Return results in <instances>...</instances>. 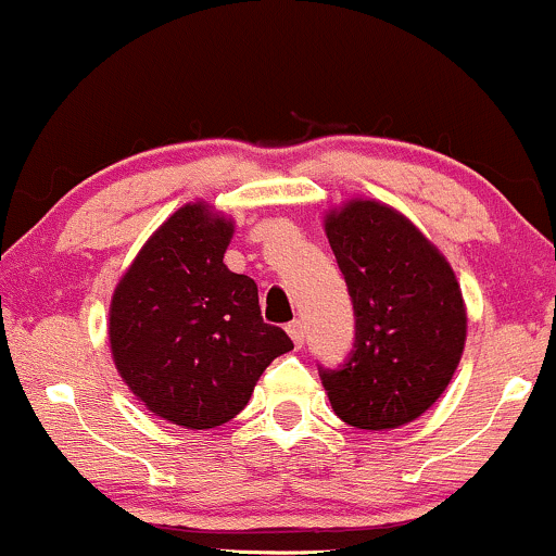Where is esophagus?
I'll list each match as a JSON object with an SVG mask.
<instances>
[{
    "mask_svg": "<svg viewBox=\"0 0 556 556\" xmlns=\"http://www.w3.org/2000/svg\"><path fill=\"white\" fill-rule=\"evenodd\" d=\"M287 334H290V340L295 342V348H303V340H305V327L300 321H292L287 324Z\"/></svg>",
    "mask_w": 556,
    "mask_h": 556,
    "instance_id": "34e87169",
    "label": "esophagus"
}]
</instances>
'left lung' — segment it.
<instances>
[{
	"instance_id": "1",
	"label": "left lung",
	"mask_w": 556,
	"mask_h": 556,
	"mask_svg": "<svg viewBox=\"0 0 556 556\" xmlns=\"http://www.w3.org/2000/svg\"><path fill=\"white\" fill-rule=\"evenodd\" d=\"M324 229L355 308V350L321 371L344 424L389 431L444 394L460 366L468 311L450 261L420 229L376 198L329 208Z\"/></svg>"
}]
</instances>
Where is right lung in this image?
<instances>
[{"label":"right lung","mask_w":556,"mask_h":556,"mask_svg":"<svg viewBox=\"0 0 556 556\" xmlns=\"http://www.w3.org/2000/svg\"><path fill=\"white\" fill-rule=\"evenodd\" d=\"M232 235V216L185 203L143 242L110 303L114 368L146 410L182 429L232 420L292 350L261 318L256 282L227 269Z\"/></svg>","instance_id":"add662e5"}]
</instances>
